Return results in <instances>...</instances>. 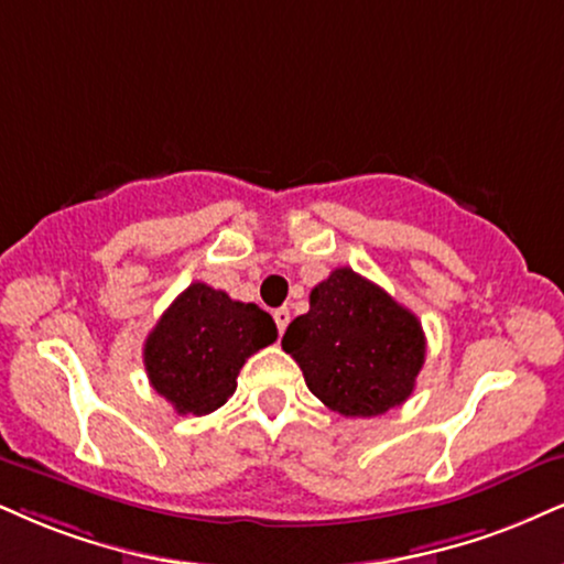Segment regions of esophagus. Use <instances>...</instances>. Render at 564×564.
Segmentation results:
<instances>
[{"mask_svg": "<svg viewBox=\"0 0 564 564\" xmlns=\"http://www.w3.org/2000/svg\"><path fill=\"white\" fill-rule=\"evenodd\" d=\"M274 322H276V329H280V335H284V329H288V324H290V311L288 308H276L274 311Z\"/></svg>", "mask_w": 564, "mask_h": 564, "instance_id": "obj_1", "label": "esophagus"}]
</instances>
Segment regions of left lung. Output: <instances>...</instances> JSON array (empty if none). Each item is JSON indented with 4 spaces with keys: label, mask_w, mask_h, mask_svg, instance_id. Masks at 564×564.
<instances>
[{
    "label": "left lung",
    "mask_w": 564,
    "mask_h": 564,
    "mask_svg": "<svg viewBox=\"0 0 564 564\" xmlns=\"http://www.w3.org/2000/svg\"><path fill=\"white\" fill-rule=\"evenodd\" d=\"M282 350L326 408L371 419L413 394L426 337L413 311L343 267L311 290L308 314L288 326Z\"/></svg>",
    "instance_id": "obj_1"
}]
</instances>
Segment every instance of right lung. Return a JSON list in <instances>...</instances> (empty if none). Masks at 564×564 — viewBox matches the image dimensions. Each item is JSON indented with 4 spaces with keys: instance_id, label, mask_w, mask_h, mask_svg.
I'll return each instance as SVG.
<instances>
[{
    "instance_id": "obj_1",
    "label": "right lung",
    "mask_w": 564,
    "mask_h": 564,
    "mask_svg": "<svg viewBox=\"0 0 564 564\" xmlns=\"http://www.w3.org/2000/svg\"><path fill=\"white\" fill-rule=\"evenodd\" d=\"M274 339V318L259 305L193 282L145 337V373L180 415H206L235 392L246 360Z\"/></svg>"
}]
</instances>
